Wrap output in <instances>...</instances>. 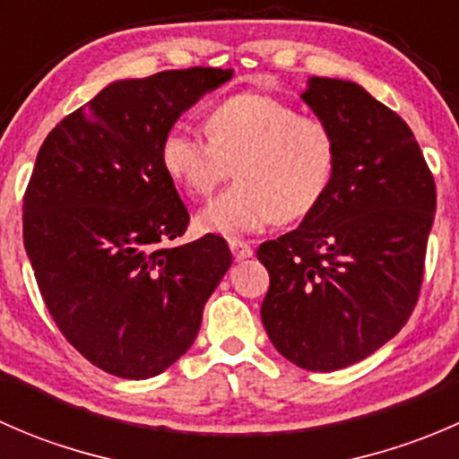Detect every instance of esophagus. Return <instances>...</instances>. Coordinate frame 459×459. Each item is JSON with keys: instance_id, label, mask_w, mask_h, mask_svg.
Returning a JSON list of instances; mask_svg holds the SVG:
<instances>
[{"instance_id": "34e87169", "label": "esophagus", "mask_w": 459, "mask_h": 459, "mask_svg": "<svg viewBox=\"0 0 459 459\" xmlns=\"http://www.w3.org/2000/svg\"><path fill=\"white\" fill-rule=\"evenodd\" d=\"M229 247H230V251H233V257L238 259V262L239 259H247L253 255V247L248 242H244V239H238V238L229 239Z\"/></svg>"}]
</instances>
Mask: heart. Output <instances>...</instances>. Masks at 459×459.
Listing matches in <instances>:
<instances>
[{
    "mask_svg": "<svg viewBox=\"0 0 459 459\" xmlns=\"http://www.w3.org/2000/svg\"><path fill=\"white\" fill-rule=\"evenodd\" d=\"M206 135L175 126L160 143L164 173L191 195H208L230 173L238 178L197 215L206 233H255L275 220H304L333 182L337 148L328 124L275 97L242 92L215 101Z\"/></svg>",
    "mask_w": 459,
    "mask_h": 459,
    "instance_id": "b5f03b06",
    "label": "heart"
}]
</instances>
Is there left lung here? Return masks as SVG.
I'll list each match as a JSON object with an SVG mask.
<instances>
[{"instance_id": "obj_1", "label": "left lung", "mask_w": 459, "mask_h": 459, "mask_svg": "<svg viewBox=\"0 0 459 459\" xmlns=\"http://www.w3.org/2000/svg\"><path fill=\"white\" fill-rule=\"evenodd\" d=\"M302 100L333 131L335 173L298 229L257 248L271 277L262 322L299 368L337 371L413 313L437 195L413 131L362 86L313 77Z\"/></svg>"}]
</instances>
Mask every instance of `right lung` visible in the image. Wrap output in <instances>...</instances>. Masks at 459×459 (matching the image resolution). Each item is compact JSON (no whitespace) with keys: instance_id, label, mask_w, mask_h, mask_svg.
I'll use <instances>...</instances> for the list:
<instances>
[{"instance_id":"1","label":"right lung","mask_w":459,"mask_h":459,"mask_svg":"<svg viewBox=\"0 0 459 459\" xmlns=\"http://www.w3.org/2000/svg\"><path fill=\"white\" fill-rule=\"evenodd\" d=\"M233 71L113 82L48 133L24 193V247L62 335L101 371L146 379L195 342L233 255L220 235L166 247L191 215L161 137Z\"/></svg>"}]
</instances>
